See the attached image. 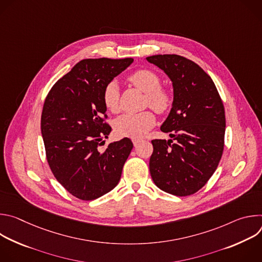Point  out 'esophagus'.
<instances>
[{"mask_svg":"<svg viewBox=\"0 0 262 262\" xmlns=\"http://www.w3.org/2000/svg\"><path fill=\"white\" fill-rule=\"evenodd\" d=\"M140 142H141V139H137V138H134V139H133V143H134L135 146L138 145Z\"/></svg>","mask_w":262,"mask_h":262,"instance_id":"obj_1","label":"esophagus"}]
</instances>
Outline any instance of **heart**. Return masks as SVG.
<instances>
[{
    "mask_svg": "<svg viewBox=\"0 0 262 262\" xmlns=\"http://www.w3.org/2000/svg\"><path fill=\"white\" fill-rule=\"evenodd\" d=\"M128 81L139 90L146 93L145 105L150 106L159 114L168 112L173 104V95L169 89L161 86L159 74L150 69L142 68L133 72ZM120 92L114 81L107 83L102 91V102L105 108L116 113L119 108ZM156 123L152 111H144L138 114H123L114 121L115 132L121 137L141 138Z\"/></svg>",
    "mask_w": 262,
    "mask_h": 262,
    "instance_id": "b5f03b06",
    "label": "heart"
}]
</instances>
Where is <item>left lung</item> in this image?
I'll use <instances>...</instances> for the list:
<instances>
[{
  "label": "left lung",
  "mask_w": 262,
  "mask_h": 262,
  "mask_svg": "<svg viewBox=\"0 0 262 262\" xmlns=\"http://www.w3.org/2000/svg\"><path fill=\"white\" fill-rule=\"evenodd\" d=\"M146 60L168 74L174 89L171 112L161 126L172 139L151 141L150 175L169 194L193 195L206 184L222 158L225 108L211 78L195 62L178 55Z\"/></svg>",
  "instance_id": "obj_1"
}]
</instances>
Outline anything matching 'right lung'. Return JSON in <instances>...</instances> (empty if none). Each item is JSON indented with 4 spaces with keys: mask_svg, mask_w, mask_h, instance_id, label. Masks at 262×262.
<instances>
[{
    "mask_svg": "<svg viewBox=\"0 0 262 262\" xmlns=\"http://www.w3.org/2000/svg\"><path fill=\"white\" fill-rule=\"evenodd\" d=\"M133 58L85 59L58 80L45 100L41 134L49 166L72 196L90 201L118 184L133 143L128 138L110 143L112 127L102 91Z\"/></svg>",
    "mask_w": 262,
    "mask_h": 262,
    "instance_id": "add662e5",
    "label": "right lung"
}]
</instances>
